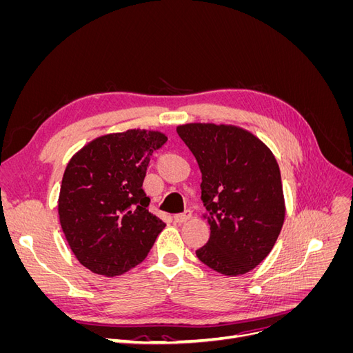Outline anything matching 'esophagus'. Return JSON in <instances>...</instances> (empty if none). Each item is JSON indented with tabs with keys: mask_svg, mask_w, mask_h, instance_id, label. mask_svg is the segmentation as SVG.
<instances>
[{
	"mask_svg": "<svg viewBox=\"0 0 353 353\" xmlns=\"http://www.w3.org/2000/svg\"><path fill=\"white\" fill-rule=\"evenodd\" d=\"M190 218H191V212H190V210H185L184 213H178V215H175V216H174V221L178 222V223H184V222H187Z\"/></svg>",
	"mask_w": 353,
	"mask_h": 353,
	"instance_id": "34e87169",
	"label": "esophagus"
}]
</instances>
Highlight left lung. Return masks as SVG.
Instances as JSON below:
<instances>
[{
  "label": "left lung",
  "mask_w": 353,
  "mask_h": 353,
  "mask_svg": "<svg viewBox=\"0 0 353 353\" xmlns=\"http://www.w3.org/2000/svg\"><path fill=\"white\" fill-rule=\"evenodd\" d=\"M176 132L199 163L210 225V237L196 250L197 258L223 275L252 271L272 250L285 216L274 154L237 126L188 123Z\"/></svg>",
  "instance_id": "1"
}]
</instances>
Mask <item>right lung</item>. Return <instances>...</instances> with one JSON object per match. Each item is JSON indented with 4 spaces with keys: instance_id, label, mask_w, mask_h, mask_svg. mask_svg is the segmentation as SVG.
<instances>
[{
    "instance_id": "right-lung-1",
    "label": "right lung",
    "mask_w": 353,
    "mask_h": 353,
    "mask_svg": "<svg viewBox=\"0 0 353 353\" xmlns=\"http://www.w3.org/2000/svg\"><path fill=\"white\" fill-rule=\"evenodd\" d=\"M168 141L157 131L130 130L95 138L63 175L59 216L77 259L116 276L141 263L166 223L148 212L143 181L150 157Z\"/></svg>"
}]
</instances>
